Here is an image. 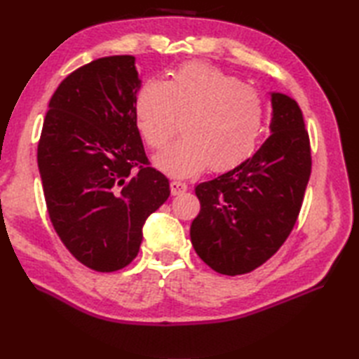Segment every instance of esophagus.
<instances>
[{
	"mask_svg": "<svg viewBox=\"0 0 359 359\" xmlns=\"http://www.w3.org/2000/svg\"><path fill=\"white\" fill-rule=\"evenodd\" d=\"M170 188H171V194L172 196H177V194L185 193L187 189H188V185L184 184V182H180V180H171L170 182Z\"/></svg>",
	"mask_w": 359,
	"mask_h": 359,
	"instance_id": "1",
	"label": "esophagus"
}]
</instances>
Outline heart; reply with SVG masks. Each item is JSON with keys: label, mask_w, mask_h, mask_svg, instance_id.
<instances>
[{"label": "heart", "mask_w": 359, "mask_h": 359, "mask_svg": "<svg viewBox=\"0 0 359 359\" xmlns=\"http://www.w3.org/2000/svg\"><path fill=\"white\" fill-rule=\"evenodd\" d=\"M135 123L152 149L163 148L184 118V135L154 158L160 170L188 177L210 166L242 162L261 137L265 100L257 89L205 63L179 67L170 80H148L137 90Z\"/></svg>", "instance_id": "obj_1"}]
</instances>
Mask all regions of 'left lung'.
Wrapping results in <instances>:
<instances>
[{"instance_id":"8db88e82","label":"left lung","mask_w":359,"mask_h":359,"mask_svg":"<svg viewBox=\"0 0 359 359\" xmlns=\"http://www.w3.org/2000/svg\"><path fill=\"white\" fill-rule=\"evenodd\" d=\"M271 135L253 156L196 187L201 211L193 247L212 270L236 276L256 270L292 233L311 172L302 111L285 94L271 93Z\"/></svg>"}]
</instances>
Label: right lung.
I'll use <instances>...</instances> for the list:
<instances>
[{
	"label": "right lung",
	"mask_w": 359,
	"mask_h": 359,
	"mask_svg": "<svg viewBox=\"0 0 359 359\" xmlns=\"http://www.w3.org/2000/svg\"><path fill=\"white\" fill-rule=\"evenodd\" d=\"M140 83L133 55L79 67L53 93L38 142L50 222L79 262L102 273L134 261L144 220L170 197L135 123Z\"/></svg>",
	"instance_id": "obj_1"
}]
</instances>
